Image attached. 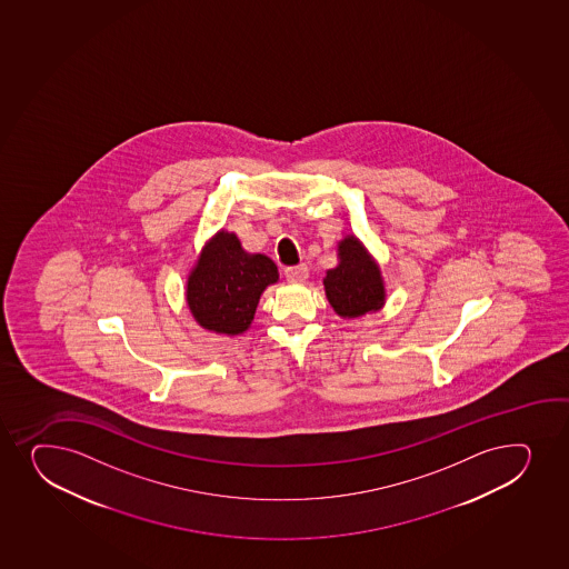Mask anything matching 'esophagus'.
<instances>
[{
	"mask_svg": "<svg viewBox=\"0 0 569 569\" xmlns=\"http://www.w3.org/2000/svg\"><path fill=\"white\" fill-rule=\"evenodd\" d=\"M286 278H288V281H305L308 278V267L305 263L297 264V267H288L286 269Z\"/></svg>",
	"mask_w": 569,
	"mask_h": 569,
	"instance_id": "1",
	"label": "esophagus"
}]
</instances>
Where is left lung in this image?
<instances>
[{
  "instance_id": "8db88e82",
  "label": "left lung",
  "mask_w": 569,
  "mask_h": 569,
  "mask_svg": "<svg viewBox=\"0 0 569 569\" xmlns=\"http://www.w3.org/2000/svg\"><path fill=\"white\" fill-rule=\"evenodd\" d=\"M338 264L325 272V295L332 310L343 319L362 318L386 306V281L378 261L355 234L337 246Z\"/></svg>"
}]
</instances>
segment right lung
Instances as JSON below:
<instances>
[{
	"label": "right lung",
	"mask_w": 569,
	"mask_h": 569,
	"mask_svg": "<svg viewBox=\"0 0 569 569\" xmlns=\"http://www.w3.org/2000/svg\"><path fill=\"white\" fill-rule=\"evenodd\" d=\"M280 280L263 253H248L234 232L220 229L202 246L186 281V305L202 329L239 337L250 329L264 289Z\"/></svg>",
	"instance_id": "obj_1"
}]
</instances>
